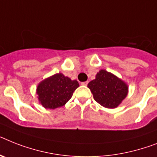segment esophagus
<instances>
[{"label":"esophagus","instance_id":"esophagus-1","mask_svg":"<svg viewBox=\"0 0 157 157\" xmlns=\"http://www.w3.org/2000/svg\"><path fill=\"white\" fill-rule=\"evenodd\" d=\"M82 85H83V86H86V85H87L88 84V82L86 81V82H82Z\"/></svg>","mask_w":157,"mask_h":157}]
</instances>
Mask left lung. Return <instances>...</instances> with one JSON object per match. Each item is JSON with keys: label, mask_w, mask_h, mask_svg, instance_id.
<instances>
[{"label": "left lung", "mask_w": 157, "mask_h": 157, "mask_svg": "<svg viewBox=\"0 0 157 157\" xmlns=\"http://www.w3.org/2000/svg\"><path fill=\"white\" fill-rule=\"evenodd\" d=\"M97 103L107 108H116L126 98V82L105 70L99 71L87 85Z\"/></svg>", "instance_id": "1"}]
</instances>
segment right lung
<instances>
[{"instance_id":"obj_1","label":"right lung","mask_w":157,"mask_h":157,"mask_svg":"<svg viewBox=\"0 0 157 157\" xmlns=\"http://www.w3.org/2000/svg\"><path fill=\"white\" fill-rule=\"evenodd\" d=\"M78 86L77 80H71L62 73L55 74L37 85L39 103L47 109L63 107L71 99L74 91Z\"/></svg>"}]
</instances>
